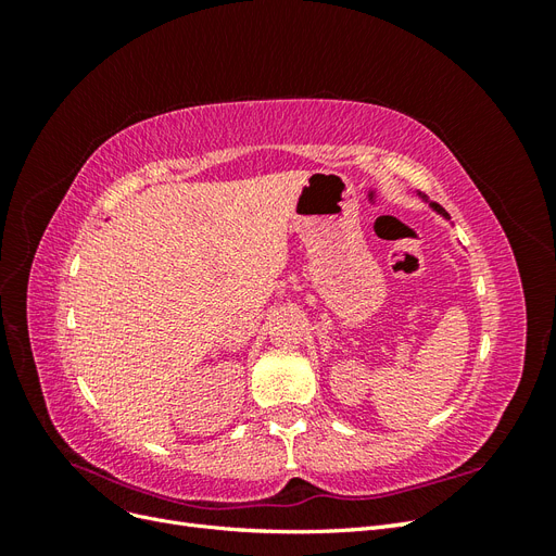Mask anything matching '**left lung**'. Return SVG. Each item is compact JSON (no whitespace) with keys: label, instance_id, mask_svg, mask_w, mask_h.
<instances>
[{"label":"left lung","instance_id":"1","mask_svg":"<svg viewBox=\"0 0 556 556\" xmlns=\"http://www.w3.org/2000/svg\"><path fill=\"white\" fill-rule=\"evenodd\" d=\"M431 206H433V208H435V211H439V213H443V215H445V217H447V213H445V208H441V206H439V204H431Z\"/></svg>","mask_w":556,"mask_h":556}]
</instances>
